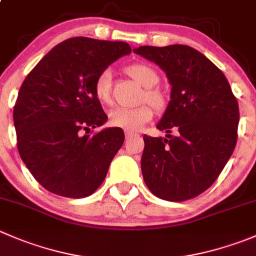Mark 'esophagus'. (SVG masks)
<instances>
[{
	"mask_svg": "<svg viewBox=\"0 0 256 256\" xmlns=\"http://www.w3.org/2000/svg\"><path fill=\"white\" fill-rule=\"evenodd\" d=\"M132 136H136V134L130 132V131H125V138H126V141H128V138H132Z\"/></svg>",
	"mask_w": 256,
	"mask_h": 256,
	"instance_id": "34e87169",
	"label": "esophagus"
}]
</instances>
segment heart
<instances>
[{
  "instance_id": "b5f03b06",
  "label": "heart",
  "mask_w": 256,
  "mask_h": 256,
  "mask_svg": "<svg viewBox=\"0 0 256 256\" xmlns=\"http://www.w3.org/2000/svg\"><path fill=\"white\" fill-rule=\"evenodd\" d=\"M128 73L136 82L142 85L144 88H147L144 92L147 102H151L154 108H161L164 105V96L161 95V92L156 89H152V86L158 82V74L152 66L144 63H136L128 66ZM112 69L106 68L95 80V96L102 104L112 102ZM152 116H154V112L148 105H141V106L134 108V109L118 108V109L110 112L109 121L115 128L135 132V131L141 130L144 124L151 120Z\"/></svg>"
}]
</instances>
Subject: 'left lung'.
<instances>
[{
    "mask_svg": "<svg viewBox=\"0 0 256 256\" xmlns=\"http://www.w3.org/2000/svg\"><path fill=\"white\" fill-rule=\"evenodd\" d=\"M134 52L157 64L171 84L156 125L166 138L144 136V180L161 200H190L213 184L236 148L238 102L226 76L197 49L142 46Z\"/></svg>",
    "mask_w": 256,
    "mask_h": 256,
    "instance_id": "obj_1",
    "label": "left lung"
}]
</instances>
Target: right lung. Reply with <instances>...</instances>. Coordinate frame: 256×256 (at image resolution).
<instances>
[{"mask_svg": "<svg viewBox=\"0 0 256 256\" xmlns=\"http://www.w3.org/2000/svg\"><path fill=\"white\" fill-rule=\"evenodd\" d=\"M131 53L125 42L69 38L49 50L20 86L14 109L20 156L40 186L68 198L88 197L105 180L125 135L105 128L95 80Z\"/></svg>", "mask_w": 256, "mask_h": 256, "instance_id": "1", "label": "right lung"}]
</instances>
